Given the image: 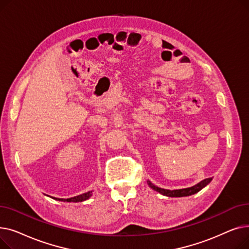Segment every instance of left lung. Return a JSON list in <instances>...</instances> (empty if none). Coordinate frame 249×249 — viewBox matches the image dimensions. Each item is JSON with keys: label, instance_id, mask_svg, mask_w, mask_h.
Returning a JSON list of instances; mask_svg holds the SVG:
<instances>
[{"label": "left lung", "instance_id": "left-lung-1", "mask_svg": "<svg viewBox=\"0 0 249 249\" xmlns=\"http://www.w3.org/2000/svg\"><path fill=\"white\" fill-rule=\"evenodd\" d=\"M213 178H205L203 180H201L200 182H198L197 185H195L193 187L190 188H186V189H178V190H166V189H161L156 187L155 185H153L150 180H147L148 186L156 191L159 192L160 194L166 196V197H172V198H178V197H188V196H192L196 193L200 192L202 189H204L207 185H209L211 182Z\"/></svg>", "mask_w": 249, "mask_h": 249}]
</instances>
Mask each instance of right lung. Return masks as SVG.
Masks as SVG:
<instances>
[{
	"label": "right lung",
	"instance_id": "right-lung-1",
	"mask_svg": "<svg viewBox=\"0 0 249 249\" xmlns=\"http://www.w3.org/2000/svg\"><path fill=\"white\" fill-rule=\"evenodd\" d=\"M91 195H93V191H89L87 193H84L82 195H78V196H75V197H71V198H69V199H59V198H54V197H50V196H48V197L54 199L56 201H61V202H69V203H78V202H84L88 199H89L91 197Z\"/></svg>",
	"mask_w": 249,
	"mask_h": 249
}]
</instances>
